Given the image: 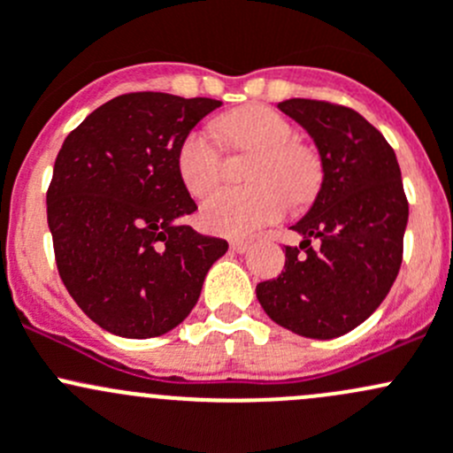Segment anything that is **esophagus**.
I'll return each instance as SVG.
<instances>
[{
    "label": "esophagus",
    "mask_w": 453,
    "mask_h": 453,
    "mask_svg": "<svg viewBox=\"0 0 453 453\" xmlns=\"http://www.w3.org/2000/svg\"><path fill=\"white\" fill-rule=\"evenodd\" d=\"M231 249L235 250V253H246V250L250 249V244H249V242H244V240H233Z\"/></svg>",
    "instance_id": "34e87169"
}]
</instances>
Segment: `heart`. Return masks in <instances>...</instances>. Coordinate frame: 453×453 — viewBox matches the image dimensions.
<instances>
[{
    "instance_id": "heart-1",
    "label": "heart",
    "mask_w": 453,
    "mask_h": 453,
    "mask_svg": "<svg viewBox=\"0 0 453 453\" xmlns=\"http://www.w3.org/2000/svg\"><path fill=\"white\" fill-rule=\"evenodd\" d=\"M216 133L235 150L253 152L246 165V188L220 189L200 207V225L216 235H246L277 220L290 203L314 194L320 179L319 158L292 139V126L265 106H244L216 122ZM222 155L204 130L185 134L176 167L185 189L196 198L211 192L220 180Z\"/></svg>"
}]
</instances>
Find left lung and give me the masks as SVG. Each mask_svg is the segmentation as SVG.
<instances>
[{
	"label": "left lung",
	"mask_w": 453,
	"mask_h": 453,
	"mask_svg": "<svg viewBox=\"0 0 453 453\" xmlns=\"http://www.w3.org/2000/svg\"><path fill=\"white\" fill-rule=\"evenodd\" d=\"M279 111L314 139L323 183L292 225L301 244L286 246V270L257 283V298L281 327L338 338L365 323L397 279L408 225L399 163L357 111L303 97L279 102Z\"/></svg>",
	"instance_id": "8db88e82"
}]
</instances>
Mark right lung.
<instances>
[{"label": "right lung", "mask_w": 453, "mask_h": 453, "mask_svg": "<svg viewBox=\"0 0 453 453\" xmlns=\"http://www.w3.org/2000/svg\"><path fill=\"white\" fill-rule=\"evenodd\" d=\"M220 100L118 96L67 134L48 189V225L65 288L122 338L183 323L209 268L228 250L180 218L196 211L176 167L185 134Z\"/></svg>", "instance_id": "obj_1"}]
</instances>
